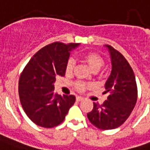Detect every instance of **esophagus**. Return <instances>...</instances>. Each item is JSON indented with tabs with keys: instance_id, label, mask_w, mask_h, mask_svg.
<instances>
[{
	"instance_id": "34e87169",
	"label": "esophagus",
	"mask_w": 150,
	"mask_h": 150,
	"mask_svg": "<svg viewBox=\"0 0 150 150\" xmlns=\"http://www.w3.org/2000/svg\"><path fill=\"white\" fill-rule=\"evenodd\" d=\"M83 98H84L82 97V96H77V97H76V100L78 101V102H80V101L83 100Z\"/></svg>"
}]
</instances>
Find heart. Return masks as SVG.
<instances>
[{
  "label": "heart",
  "mask_w": 150,
  "mask_h": 150,
  "mask_svg": "<svg viewBox=\"0 0 150 150\" xmlns=\"http://www.w3.org/2000/svg\"><path fill=\"white\" fill-rule=\"evenodd\" d=\"M83 58L85 60L86 64H88V66L92 71L94 70H99L103 67L104 61L103 59L101 57L100 55L95 52H86L83 55ZM75 67V60L72 58L69 59L66 65V73L67 74H71L74 69ZM75 87L79 91H83L86 88V84L79 81L75 83Z\"/></svg>",
  "instance_id": "obj_1"
}]
</instances>
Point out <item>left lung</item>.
<instances>
[{
	"mask_svg": "<svg viewBox=\"0 0 150 150\" xmlns=\"http://www.w3.org/2000/svg\"><path fill=\"white\" fill-rule=\"evenodd\" d=\"M111 72L105 88L109 95L103 105L94 103L92 111L87 114L91 122L100 129H113L125 122L137 103V89L135 75L128 61L110 45Z\"/></svg>",
	"mask_w": 150,
	"mask_h": 150,
	"instance_id": "left-lung-1",
	"label": "left lung"
}]
</instances>
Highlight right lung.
<instances>
[{"instance_id":"obj_1","label":"right lung","mask_w":150,"mask_h":150,"mask_svg":"<svg viewBox=\"0 0 150 150\" xmlns=\"http://www.w3.org/2000/svg\"><path fill=\"white\" fill-rule=\"evenodd\" d=\"M79 44L55 42L35 53L19 79V96L22 107L37 126L52 128L59 125L75 102V96L55 93L58 76H64L71 52Z\"/></svg>"}]
</instances>
